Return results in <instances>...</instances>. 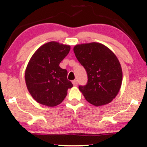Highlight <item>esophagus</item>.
<instances>
[{
  "label": "esophagus",
  "instance_id": "esophagus-1",
  "mask_svg": "<svg viewBox=\"0 0 147 147\" xmlns=\"http://www.w3.org/2000/svg\"><path fill=\"white\" fill-rule=\"evenodd\" d=\"M72 84L74 86H77V80H73L72 81Z\"/></svg>",
  "mask_w": 147,
  "mask_h": 147
}]
</instances>
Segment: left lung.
<instances>
[{"label": "left lung", "instance_id": "8db88e82", "mask_svg": "<svg viewBox=\"0 0 147 147\" xmlns=\"http://www.w3.org/2000/svg\"><path fill=\"white\" fill-rule=\"evenodd\" d=\"M73 50L87 72V84L79 86L87 102L95 106L112 102L122 82V67L116 55L106 45L96 42L76 45Z\"/></svg>", "mask_w": 147, "mask_h": 147}]
</instances>
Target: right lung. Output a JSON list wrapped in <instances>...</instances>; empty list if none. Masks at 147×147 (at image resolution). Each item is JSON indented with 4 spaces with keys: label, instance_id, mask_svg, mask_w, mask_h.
Instances as JSON below:
<instances>
[{
    "label": "right lung",
    "instance_id": "right-lung-1",
    "mask_svg": "<svg viewBox=\"0 0 147 147\" xmlns=\"http://www.w3.org/2000/svg\"><path fill=\"white\" fill-rule=\"evenodd\" d=\"M70 50V45L50 41L38 48L30 59L25 70V83L32 97L42 105H59L66 97L68 89L73 86L67 79V70L59 66Z\"/></svg>",
    "mask_w": 147,
    "mask_h": 147
}]
</instances>
